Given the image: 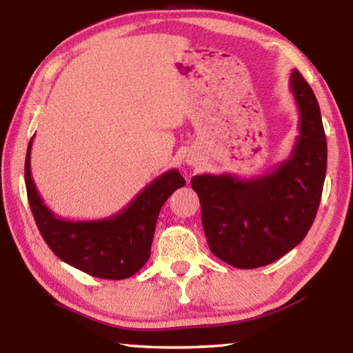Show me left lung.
Masks as SVG:
<instances>
[{
    "label": "left lung",
    "mask_w": 353,
    "mask_h": 353,
    "mask_svg": "<svg viewBox=\"0 0 353 353\" xmlns=\"http://www.w3.org/2000/svg\"><path fill=\"white\" fill-rule=\"evenodd\" d=\"M290 90L299 110V135L288 159L252 179L229 172L191 177L208 248L240 270L266 266L296 248L321 202L327 140L319 104L297 70L290 76Z\"/></svg>",
    "instance_id": "obj_1"
}]
</instances>
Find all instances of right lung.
Masks as SVG:
<instances>
[{
	"instance_id": "obj_1",
	"label": "right lung",
	"mask_w": 353,
	"mask_h": 353,
	"mask_svg": "<svg viewBox=\"0 0 353 353\" xmlns=\"http://www.w3.org/2000/svg\"><path fill=\"white\" fill-rule=\"evenodd\" d=\"M29 141L25 182L29 205L41 236L59 259L93 277L121 280L139 272L151 256L159 212L185 179L170 170L146 185L121 212L93 221H70L51 212L40 198L31 172Z\"/></svg>"
}]
</instances>
